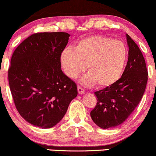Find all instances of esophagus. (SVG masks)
Wrapping results in <instances>:
<instances>
[{"instance_id": "34e87169", "label": "esophagus", "mask_w": 156, "mask_h": 156, "mask_svg": "<svg viewBox=\"0 0 156 156\" xmlns=\"http://www.w3.org/2000/svg\"><path fill=\"white\" fill-rule=\"evenodd\" d=\"M77 89H78V93L80 94V95H81V94H83L85 92L84 89H83L82 87H80V86H78Z\"/></svg>"}]
</instances>
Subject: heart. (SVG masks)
Here are the masks:
<instances>
[{
  "instance_id": "obj_1",
  "label": "heart",
  "mask_w": 156,
  "mask_h": 156,
  "mask_svg": "<svg viewBox=\"0 0 156 156\" xmlns=\"http://www.w3.org/2000/svg\"><path fill=\"white\" fill-rule=\"evenodd\" d=\"M127 58V49L122 41L98 35L81 40L75 48H66L61 62L68 77L76 78L86 68L88 73L81 79L83 85L107 87L121 77Z\"/></svg>"
}]
</instances>
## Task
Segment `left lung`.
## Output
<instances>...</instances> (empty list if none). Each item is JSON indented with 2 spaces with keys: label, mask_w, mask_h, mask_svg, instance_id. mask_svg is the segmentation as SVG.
I'll use <instances>...</instances> for the list:
<instances>
[{
  "label": "left lung",
  "mask_w": 156,
  "mask_h": 156,
  "mask_svg": "<svg viewBox=\"0 0 156 156\" xmlns=\"http://www.w3.org/2000/svg\"><path fill=\"white\" fill-rule=\"evenodd\" d=\"M127 37L128 61L121 77L112 86L95 92L97 103L90 112L93 122L102 129L119 126L136 108L146 89L148 71L141 51Z\"/></svg>",
  "instance_id": "left-lung-1"
}]
</instances>
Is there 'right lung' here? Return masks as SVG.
Segmentation results:
<instances>
[{"label": "right lung", "instance_id": "1", "mask_svg": "<svg viewBox=\"0 0 156 156\" xmlns=\"http://www.w3.org/2000/svg\"><path fill=\"white\" fill-rule=\"evenodd\" d=\"M70 35L39 32L15 49L8 70L10 92L20 115L29 124L51 128L77 96L76 84L61 70V53Z\"/></svg>", "mask_w": 156, "mask_h": 156}]
</instances>
